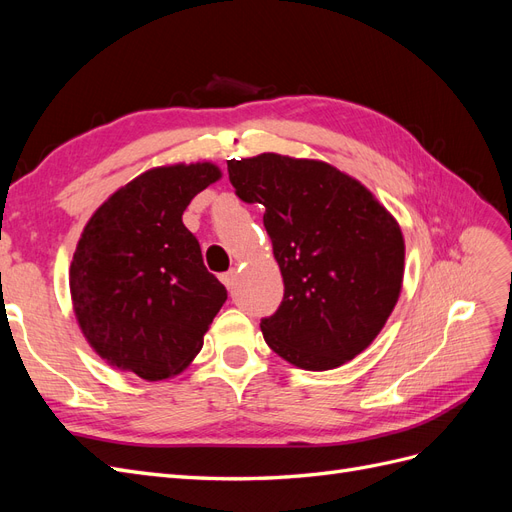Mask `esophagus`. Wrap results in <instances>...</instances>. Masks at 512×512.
<instances>
[{
	"label": "esophagus",
	"instance_id": "1",
	"mask_svg": "<svg viewBox=\"0 0 512 512\" xmlns=\"http://www.w3.org/2000/svg\"><path fill=\"white\" fill-rule=\"evenodd\" d=\"M220 280H222V284H224L228 290H232V288H235V282H237V271L230 269V271L222 273Z\"/></svg>",
	"mask_w": 512,
	"mask_h": 512
}]
</instances>
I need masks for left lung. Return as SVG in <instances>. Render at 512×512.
I'll return each mask as SVG.
<instances>
[{
    "label": "left lung",
    "mask_w": 512,
    "mask_h": 512,
    "mask_svg": "<svg viewBox=\"0 0 512 512\" xmlns=\"http://www.w3.org/2000/svg\"><path fill=\"white\" fill-rule=\"evenodd\" d=\"M243 203L262 222L284 277L277 312L260 320L273 352L309 371L344 365L382 331L404 280V237L365 185L318 160L277 153L228 160Z\"/></svg>",
    "instance_id": "left-lung-1"
}]
</instances>
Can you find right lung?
<instances>
[{"label": "right lung", "mask_w": 512, "mask_h": 512, "mask_svg": "<svg viewBox=\"0 0 512 512\" xmlns=\"http://www.w3.org/2000/svg\"><path fill=\"white\" fill-rule=\"evenodd\" d=\"M220 177L211 162L151 168L91 215L70 292L83 335L108 365L153 382L177 376L203 348L228 292L181 215Z\"/></svg>", "instance_id": "1"}]
</instances>
